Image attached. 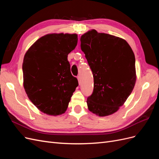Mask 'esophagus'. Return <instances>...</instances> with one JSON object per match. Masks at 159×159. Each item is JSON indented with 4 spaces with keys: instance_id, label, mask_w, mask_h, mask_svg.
Segmentation results:
<instances>
[{
    "instance_id": "34e87169",
    "label": "esophagus",
    "mask_w": 159,
    "mask_h": 159,
    "mask_svg": "<svg viewBox=\"0 0 159 159\" xmlns=\"http://www.w3.org/2000/svg\"><path fill=\"white\" fill-rule=\"evenodd\" d=\"M78 82H79V84H80V83H81V78H80V76H78Z\"/></svg>"
}]
</instances>
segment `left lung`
<instances>
[{
	"mask_svg": "<svg viewBox=\"0 0 159 159\" xmlns=\"http://www.w3.org/2000/svg\"><path fill=\"white\" fill-rule=\"evenodd\" d=\"M80 41L94 81L88 109L100 117L111 115L126 102L135 84L134 53L122 38L95 30L85 33Z\"/></svg>",
	"mask_w": 159,
	"mask_h": 159,
	"instance_id": "obj_1",
	"label": "left lung"
}]
</instances>
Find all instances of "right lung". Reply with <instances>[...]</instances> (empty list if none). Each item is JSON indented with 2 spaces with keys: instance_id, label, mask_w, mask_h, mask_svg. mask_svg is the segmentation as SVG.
I'll list each match as a JSON object with an SVG mask.
<instances>
[{
  "instance_id": "obj_1",
  "label": "right lung",
  "mask_w": 159,
  "mask_h": 159,
  "mask_svg": "<svg viewBox=\"0 0 159 159\" xmlns=\"http://www.w3.org/2000/svg\"><path fill=\"white\" fill-rule=\"evenodd\" d=\"M78 44L76 34H50L28 50L22 64L24 88L28 98L42 112L64 113L78 86L71 75L68 55Z\"/></svg>"
}]
</instances>
